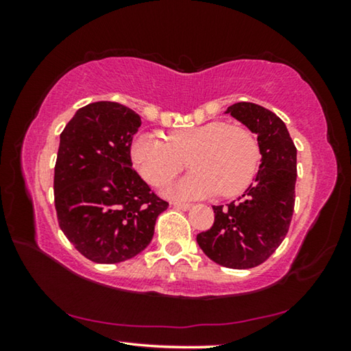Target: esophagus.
<instances>
[{"instance_id":"1","label":"esophagus","mask_w":351,"mask_h":351,"mask_svg":"<svg viewBox=\"0 0 351 351\" xmlns=\"http://www.w3.org/2000/svg\"><path fill=\"white\" fill-rule=\"evenodd\" d=\"M171 206H175L176 209H181V210H189L190 206L189 203H181V201H171Z\"/></svg>"}]
</instances>
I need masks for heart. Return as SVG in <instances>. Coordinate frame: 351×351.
<instances>
[{
	"mask_svg": "<svg viewBox=\"0 0 351 351\" xmlns=\"http://www.w3.org/2000/svg\"><path fill=\"white\" fill-rule=\"evenodd\" d=\"M136 136L130 156L136 170L150 184H162L178 175L189 158L192 173L170 182L164 193L193 199L219 193L234 197L245 190L257 171L260 152L252 133L240 125L212 121L203 125L175 130L165 136Z\"/></svg>",
	"mask_w": 351,
	"mask_h": 351,
	"instance_id": "1",
	"label": "heart"
}]
</instances>
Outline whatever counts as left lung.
Returning a JSON list of instances; mask_svg holds the SVG:
<instances>
[{"mask_svg": "<svg viewBox=\"0 0 351 351\" xmlns=\"http://www.w3.org/2000/svg\"><path fill=\"white\" fill-rule=\"evenodd\" d=\"M257 134L258 173L241 197L213 206V226L197 235L203 252L232 269L255 268L280 246L294 212L297 150L288 128L274 112L251 102L224 111Z\"/></svg>", "mask_w": 351, "mask_h": 351, "instance_id": "1", "label": "left lung"}]
</instances>
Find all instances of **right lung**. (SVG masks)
Wrapping results in <instances>:
<instances>
[{"label": "right lung", "instance_id": "add662e5", "mask_svg": "<svg viewBox=\"0 0 351 351\" xmlns=\"http://www.w3.org/2000/svg\"><path fill=\"white\" fill-rule=\"evenodd\" d=\"M136 111L116 102L77 110L60 134L54 197L58 224L77 251L96 263H121L144 251L169 203L133 170Z\"/></svg>", "mask_w": 351, "mask_h": 351}]
</instances>
